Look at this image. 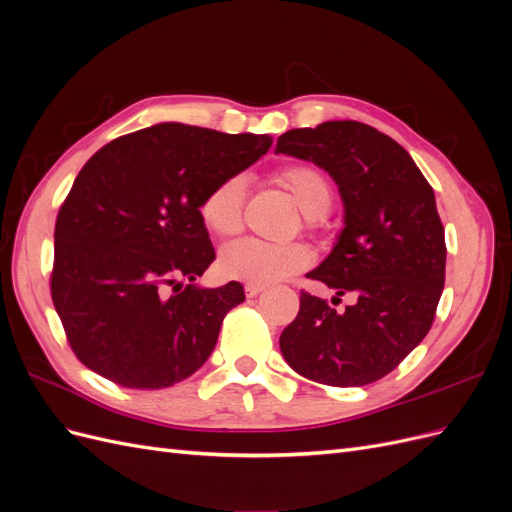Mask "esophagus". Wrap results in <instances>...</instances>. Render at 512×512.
I'll return each instance as SVG.
<instances>
[{
  "mask_svg": "<svg viewBox=\"0 0 512 512\" xmlns=\"http://www.w3.org/2000/svg\"><path fill=\"white\" fill-rule=\"evenodd\" d=\"M262 290H265V286H258V284H245V294H247V297H258V294L262 292Z\"/></svg>",
  "mask_w": 512,
  "mask_h": 512,
  "instance_id": "esophagus-1",
  "label": "esophagus"
}]
</instances>
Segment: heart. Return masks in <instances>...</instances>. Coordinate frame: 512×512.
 Returning a JSON list of instances; mask_svg holds the SVG:
<instances>
[{
    "instance_id": "1",
    "label": "heart",
    "mask_w": 512,
    "mask_h": 512,
    "mask_svg": "<svg viewBox=\"0 0 512 512\" xmlns=\"http://www.w3.org/2000/svg\"><path fill=\"white\" fill-rule=\"evenodd\" d=\"M280 183L307 213V222L329 209L333 185L312 164H290L280 173ZM245 179L232 175L222 179L200 203L203 224L218 237L235 235L243 222ZM309 250L301 243H271L254 237L232 241L222 247L218 267L224 277L245 284H273L299 273L309 265Z\"/></svg>"
}]
</instances>
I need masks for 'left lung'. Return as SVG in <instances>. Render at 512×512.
Here are the masks:
<instances>
[{
  "label": "left lung",
  "instance_id": "left-lung-1",
  "mask_svg": "<svg viewBox=\"0 0 512 512\" xmlns=\"http://www.w3.org/2000/svg\"><path fill=\"white\" fill-rule=\"evenodd\" d=\"M275 153L314 162L337 183L344 230L307 277L356 297L337 312L303 290L280 350L307 380L376 382L423 342L442 297L446 243L433 188L404 147L361 121L288 130Z\"/></svg>",
  "mask_w": 512,
  "mask_h": 512
}]
</instances>
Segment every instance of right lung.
Instances as JSON below:
<instances>
[{"instance_id":"add662e5","label":"right lung","mask_w":512,"mask_h":512,"mask_svg":"<svg viewBox=\"0 0 512 512\" xmlns=\"http://www.w3.org/2000/svg\"><path fill=\"white\" fill-rule=\"evenodd\" d=\"M271 143L158 123L87 160L57 213L51 273L53 305L85 367L128 389H164L205 365L245 292L194 284L215 260L200 203Z\"/></svg>"}]
</instances>
